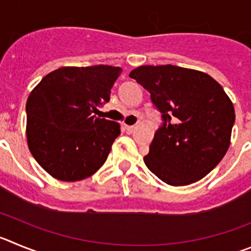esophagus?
Masks as SVG:
<instances>
[{
  "instance_id": "34e87169",
  "label": "esophagus",
  "mask_w": 251,
  "mask_h": 251,
  "mask_svg": "<svg viewBox=\"0 0 251 251\" xmlns=\"http://www.w3.org/2000/svg\"><path fill=\"white\" fill-rule=\"evenodd\" d=\"M124 128H125V130H126V132H128V134H131V132H134L135 126H134V125H132V126L125 125V126H124Z\"/></svg>"
}]
</instances>
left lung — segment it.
<instances>
[{"label":"left lung","instance_id":"1","mask_svg":"<svg viewBox=\"0 0 251 251\" xmlns=\"http://www.w3.org/2000/svg\"><path fill=\"white\" fill-rule=\"evenodd\" d=\"M130 77L150 92L161 114L144 157L149 170L173 186L202 179L230 145L235 111L224 89L207 74L173 65L140 66Z\"/></svg>","mask_w":251,"mask_h":251}]
</instances>
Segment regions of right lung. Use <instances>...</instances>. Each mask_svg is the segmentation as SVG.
I'll return each instance as SVG.
<instances>
[{
    "instance_id": "add662e5",
    "label": "right lung",
    "mask_w": 251,
    "mask_h": 251,
    "mask_svg": "<svg viewBox=\"0 0 251 251\" xmlns=\"http://www.w3.org/2000/svg\"><path fill=\"white\" fill-rule=\"evenodd\" d=\"M121 67H61L45 76L27 99V144L50 175L86 179L105 164L120 125L96 116L109 102Z\"/></svg>"
}]
</instances>
